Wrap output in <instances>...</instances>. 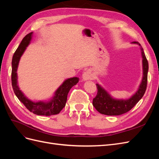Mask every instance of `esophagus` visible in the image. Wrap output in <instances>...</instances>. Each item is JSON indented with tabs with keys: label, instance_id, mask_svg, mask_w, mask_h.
Wrapping results in <instances>:
<instances>
[{
	"label": "esophagus",
	"instance_id": "esophagus-1",
	"mask_svg": "<svg viewBox=\"0 0 159 159\" xmlns=\"http://www.w3.org/2000/svg\"><path fill=\"white\" fill-rule=\"evenodd\" d=\"M94 78H95V75H94L93 73L89 70H85L82 75V78H83L84 81L93 80Z\"/></svg>",
	"mask_w": 159,
	"mask_h": 159
}]
</instances>
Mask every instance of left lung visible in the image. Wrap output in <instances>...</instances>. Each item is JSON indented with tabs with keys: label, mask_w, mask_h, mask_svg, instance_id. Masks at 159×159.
<instances>
[{
	"label": "left lung",
	"mask_w": 159,
	"mask_h": 159,
	"mask_svg": "<svg viewBox=\"0 0 159 159\" xmlns=\"http://www.w3.org/2000/svg\"><path fill=\"white\" fill-rule=\"evenodd\" d=\"M132 44L139 45L141 51L143 65V78L136 92L129 98L125 99L113 98L102 85L96 84L98 94L93 99V105L100 113L106 115H120L125 113L139 102V100L143 98L145 93L147 84L148 63L141 44L137 42H133Z\"/></svg>",
	"instance_id": "obj_1"
}]
</instances>
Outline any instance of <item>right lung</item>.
<instances>
[{"label":"right lung","instance_id":"1","mask_svg":"<svg viewBox=\"0 0 159 159\" xmlns=\"http://www.w3.org/2000/svg\"><path fill=\"white\" fill-rule=\"evenodd\" d=\"M32 34L33 32H30L23 38L12 57L11 80L14 92L18 99L33 113L38 115H46V116L58 114L65 107L67 97L70 89L78 83L79 78L74 77V78L66 79L56 90L52 98L47 102L39 101L34 102L28 99L18 87L17 69L21 56L25 52L28 45L30 44Z\"/></svg>","mask_w":159,"mask_h":159}]
</instances>
